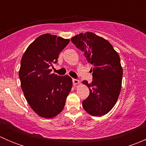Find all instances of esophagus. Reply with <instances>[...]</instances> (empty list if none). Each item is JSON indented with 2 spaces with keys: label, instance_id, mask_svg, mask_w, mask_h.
<instances>
[{
  "label": "esophagus",
  "instance_id": "obj_1",
  "mask_svg": "<svg viewBox=\"0 0 146 146\" xmlns=\"http://www.w3.org/2000/svg\"><path fill=\"white\" fill-rule=\"evenodd\" d=\"M73 85H78V84L80 83V81H79V80H77V79H73Z\"/></svg>",
  "mask_w": 146,
  "mask_h": 146
}]
</instances>
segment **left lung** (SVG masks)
Here are the masks:
<instances>
[{
    "mask_svg": "<svg viewBox=\"0 0 146 146\" xmlns=\"http://www.w3.org/2000/svg\"><path fill=\"white\" fill-rule=\"evenodd\" d=\"M71 41L93 66L90 70L93 80L90 84L86 80L82 82L90 90V95L82 101V107L94 117L105 115L117 103L121 89L120 57L107 39L92 32L80 33Z\"/></svg>",
    "mask_w": 146,
    "mask_h": 146,
    "instance_id": "8db88e82",
    "label": "left lung"
}]
</instances>
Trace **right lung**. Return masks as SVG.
Here are the masks:
<instances>
[{"label":"right lung","mask_w":146,"mask_h":146,"mask_svg":"<svg viewBox=\"0 0 146 146\" xmlns=\"http://www.w3.org/2000/svg\"><path fill=\"white\" fill-rule=\"evenodd\" d=\"M70 39L44 34L29 45L21 59L19 77L25 98L39 117L51 119L64 110L73 85L68 76L51 73Z\"/></svg>","instance_id":"right-lung-1"}]
</instances>
